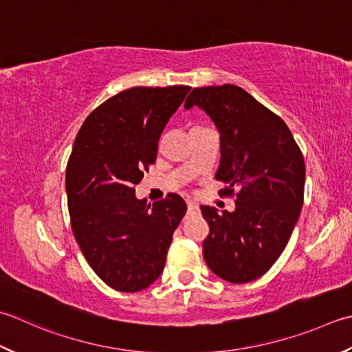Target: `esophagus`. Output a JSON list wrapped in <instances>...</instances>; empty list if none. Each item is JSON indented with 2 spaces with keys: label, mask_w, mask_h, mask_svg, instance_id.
Here are the masks:
<instances>
[{
  "label": "esophagus",
  "mask_w": 352,
  "mask_h": 352,
  "mask_svg": "<svg viewBox=\"0 0 352 352\" xmlns=\"http://www.w3.org/2000/svg\"><path fill=\"white\" fill-rule=\"evenodd\" d=\"M197 210H198V206H197V204H194V203L188 201V212H189V213H192V212H197Z\"/></svg>",
  "instance_id": "1"
}]
</instances>
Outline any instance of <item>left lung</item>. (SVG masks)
<instances>
[{"mask_svg": "<svg viewBox=\"0 0 352 352\" xmlns=\"http://www.w3.org/2000/svg\"><path fill=\"white\" fill-rule=\"evenodd\" d=\"M201 108L219 133L215 178L236 194L235 210L201 206L209 224L203 254L210 270L232 284L263 276L290 239L304 204L305 163L279 116L241 87L194 88L184 108Z\"/></svg>", "mask_w": 352, "mask_h": 352, "instance_id": "obj_1", "label": "left lung"}]
</instances>
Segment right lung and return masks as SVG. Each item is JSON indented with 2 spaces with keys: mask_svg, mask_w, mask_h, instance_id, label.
I'll use <instances>...</instances> for the list:
<instances>
[{
  "mask_svg": "<svg viewBox=\"0 0 352 352\" xmlns=\"http://www.w3.org/2000/svg\"><path fill=\"white\" fill-rule=\"evenodd\" d=\"M190 87H134L89 114L68 158L72 229L94 273L117 292L135 293L160 276L184 199L146 204L134 186L155 162L164 126Z\"/></svg>",
  "mask_w": 352,
  "mask_h": 352,
  "instance_id": "add662e5",
  "label": "right lung"
}]
</instances>
